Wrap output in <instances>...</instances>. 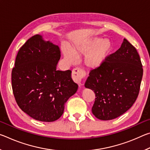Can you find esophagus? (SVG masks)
<instances>
[{
  "instance_id": "1",
  "label": "esophagus",
  "mask_w": 150,
  "mask_h": 150,
  "mask_svg": "<svg viewBox=\"0 0 150 150\" xmlns=\"http://www.w3.org/2000/svg\"><path fill=\"white\" fill-rule=\"evenodd\" d=\"M86 73L84 70H83L81 68H75L72 71V77L73 81L77 84L81 86V81L83 78L85 77Z\"/></svg>"
}]
</instances>
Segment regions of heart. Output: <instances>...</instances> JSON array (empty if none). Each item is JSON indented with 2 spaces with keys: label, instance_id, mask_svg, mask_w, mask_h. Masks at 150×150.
<instances>
[{
  "label": "heart",
  "instance_id": "b5f03b06",
  "mask_svg": "<svg viewBox=\"0 0 150 150\" xmlns=\"http://www.w3.org/2000/svg\"><path fill=\"white\" fill-rule=\"evenodd\" d=\"M112 45L109 40L98 37L91 38L81 44L72 45L69 49L62 47V53L65 59L70 64L77 62L76 56L85 54L84 63L90 69L99 67L105 62L110 54Z\"/></svg>",
  "mask_w": 150,
  "mask_h": 150
}]
</instances>
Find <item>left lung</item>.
Here are the masks:
<instances>
[{
    "mask_svg": "<svg viewBox=\"0 0 150 150\" xmlns=\"http://www.w3.org/2000/svg\"><path fill=\"white\" fill-rule=\"evenodd\" d=\"M142 76L138 53L124 39L116 52L108 55L99 67L91 71L85 83L95 94L92 107L95 117L112 120L130 109L138 96Z\"/></svg>",
    "mask_w": 150,
    "mask_h": 150,
    "instance_id": "obj_1",
    "label": "left lung"
}]
</instances>
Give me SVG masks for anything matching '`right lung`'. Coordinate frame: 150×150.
I'll list each match as a JSON object with an SVG mask.
<instances>
[{"label": "right lung", "instance_id": "1", "mask_svg": "<svg viewBox=\"0 0 150 150\" xmlns=\"http://www.w3.org/2000/svg\"><path fill=\"white\" fill-rule=\"evenodd\" d=\"M59 47L42 35L30 38L20 47L12 71V87L18 105L36 120L54 122L77 92L71 71L57 69Z\"/></svg>", "mask_w": 150, "mask_h": 150}]
</instances>
